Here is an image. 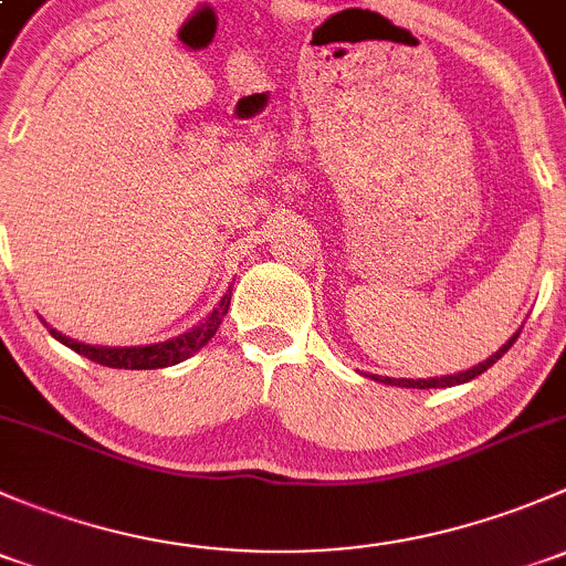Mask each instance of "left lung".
Segmentation results:
<instances>
[{"instance_id":"8db88e82","label":"left lung","mask_w":566,"mask_h":566,"mask_svg":"<svg viewBox=\"0 0 566 566\" xmlns=\"http://www.w3.org/2000/svg\"><path fill=\"white\" fill-rule=\"evenodd\" d=\"M521 336L518 333H513V338H510L507 344H502V349H496V353L491 355V358H485L483 363H478V366L467 368V371H458V374H448V377H428V379H390V377H371L377 379V382H385V385H398V388H418V390H426V388H453V385H461V382H469V379L480 377V374L488 371V368L493 366L499 358H502L504 353H507L510 347L515 344V338Z\"/></svg>"}]
</instances>
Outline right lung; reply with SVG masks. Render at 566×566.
Returning a JSON list of instances; mask_svg holds the SVG:
<instances>
[{"label":"right lung","instance_id":"right-lung-1","mask_svg":"<svg viewBox=\"0 0 566 566\" xmlns=\"http://www.w3.org/2000/svg\"><path fill=\"white\" fill-rule=\"evenodd\" d=\"M230 295H233V287L222 295L219 306L213 308L211 314L203 319L200 325H195L192 331L181 333V336L168 338V342L159 344H146V347H94V344H83L75 342V338L62 336L59 331L51 328V336L59 338L64 347L75 349V353L83 355V358L99 363V366L108 368H165V366H176V363L187 360L189 355L198 353L200 347H206L208 338L217 333L219 325H222L224 314L230 308Z\"/></svg>","mask_w":566,"mask_h":566}]
</instances>
